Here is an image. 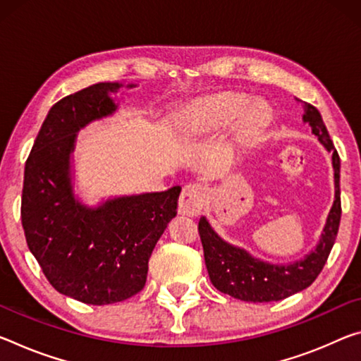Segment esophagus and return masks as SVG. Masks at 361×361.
Wrapping results in <instances>:
<instances>
[{
    "label": "esophagus",
    "instance_id": "34e87169",
    "mask_svg": "<svg viewBox=\"0 0 361 361\" xmlns=\"http://www.w3.org/2000/svg\"><path fill=\"white\" fill-rule=\"evenodd\" d=\"M207 202V192L205 188L199 183H192V185H186L183 188L180 202H178V212L181 215H197L201 209Z\"/></svg>",
    "mask_w": 361,
    "mask_h": 361
}]
</instances>
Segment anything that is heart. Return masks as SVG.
<instances>
[{
  "label": "heart",
  "mask_w": 361,
  "mask_h": 361,
  "mask_svg": "<svg viewBox=\"0 0 361 361\" xmlns=\"http://www.w3.org/2000/svg\"><path fill=\"white\" fill-rule=\"evenodd\" d=\"M234 118L236 138L250 145L262 138L271 123V111L265 102H247L244 94L234 91H221L197 101L191 109V125L194 130L209 133L226 128Z\"/></svg>",
  "instance_id": "obj_1"
}]
</instances>
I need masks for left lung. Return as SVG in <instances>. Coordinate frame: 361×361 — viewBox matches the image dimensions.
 <instances>
[{"instance_id":"obj_1","label":"left lung","mask_w":361,"mask_h":361,"mask_svg":"<svg viewBox=\"0 0 361 361\" xmlns=\"http://www.w3.org/2000/svg\"><path fill=\"white\" fill-rule=\"evenodd\" d=\"M304 120L312 125L313 133L318 136L326 149L333 152L336 201L329 212L317 249L312 250L304 260L290 263V265H271V263L254 259L244 249L234 247L223 241L219 234L212 230L204 216L199 220L197 230L204 247L210 281L220 293L231 295L234 299L244 302H276L300 293L318 278L334 245L342 214L339 154L329 138L317 107L305 102Z\"/></svg>"}]
</instances>
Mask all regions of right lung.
Masks as SVG:
<instances>
[{"mask_svg":"<svg viewBox=\"0 0 361 361\" xmlns=\"http://www.w3.org/2000/svg\"><path fill=\"white\" fill-rule=\"evenodd\" d=\"M133 87V85H130ZM96 83L51 107L25 162L20 219L27 245L57 293L90 305L130 299L145 288L147 262L176 215L180 186L164 192L80 204L71 185L77 131L117 106Z\"/></svg>","mask_w":361,"mask_h":361,"instance_id":"1","label":"right lung"}]
</instances>
